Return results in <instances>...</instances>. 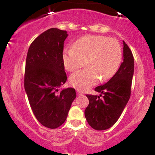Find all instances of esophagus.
<instances>
[{
  "label": "esophagus",
  "mask_w": 155,
  "mask_h": 155,
  "mask_svg": "<svg viewBox=\"0 0 155 155\" xmlns=\"http://www.w3.org/2000/svg\"><path fill=\"white\" fill-rule=\"evenodd\" d=\"M77 95H78V96L82 95V92L81 91H80L79 90H77Z\"/></svg>",
  "instance_id": "1"
}]
</instances>
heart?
Masks as SVG:
<instances>
[{
	"label": "heart",
	"mask_w": 155,
	"mask_h": 155,
	"mask_svg": "<svg viewBox=\"0 0 155 155\" xmlns=\"http://www.w3.org/2000/svg\"><path fill=\"white\" fill-rule=\"evenodd\" d=\"M122 60L120 43L102 35L84 36L65 48L63 53L64 67L73 72L85 65V70L75 72L70 77V85L80 90H86L95 85L100 78L107 81L117 73Z\"/></svg>",
	"instance_id": "heart-1"
}]
</instances>
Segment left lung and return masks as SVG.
<instances>
[{"mask_svg": "<svg viewBox=\"0 0 155 155\" xmlns=\"http://www.w3.org/2000/svg\"><path fill=\"white\" fill-rule=\"evenodd\" d=\"M123 62L117 72L107 82L95 90L100 96L86 95L89 104L85 110L88 124L96 130L109 129L117 121L131 94L134 74V58L131 50L123 41Z\"/></svg>", "mask_w": 155, "mask_h": 155, "instance_id": "left-lung-1", "label": "left lung"}]
</instances>
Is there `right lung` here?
Wrapping results in <instances>:
<instances>
[{
	"mask_svg": "<svg viewBox=\"0 0 155 155\" xmlns=\"http://www.w3.org/2000/svg\"><path fill=\"white\" fill-rule=\"evenodd\" d=\"M66 31L48 29L34 40L26 58L24 87L30 105L42 125L55 129L65 122L75 90L59 91L67 75L63 62Z\"/></svg>",
	"mask_w": 155,
	"mask_h": 155,
	"instance_id": "1",
	"label": "right lung"
}]
</instances>
